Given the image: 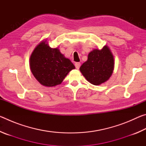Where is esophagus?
<instances>
[{"label": "esophagus", "instance_id": "obj_1", "mask_svg": "<svg viewBox=\"0 0 146 146\" xmlns=\"http://www.w3.org/2000/svg\"><path fill=\"white\" fill-rule=\"evenodd\" d=\"M75 68L77 69V70H78V69L80 68V62H76V63H75Z\"/></svg>", "mask_w": 146, "mask_h": 146}]
</instances>
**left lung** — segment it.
I'll use <instances>...</instances> for the list:
<instances>
[{"label": "left lung", "mask_w": 146, "mask_h": 146, "mask_svg": "<svg viewBox=\"0 0 146 146\" xmlns=\"http://www.w3.org/2000/svg\"><path fill=\"white\" fill-rule=\"evenodd\" d=\"M114 70V58L107 46L102 49H95L89 53L88 60L80 71L89 82L97 86L107 81Z\"/></svg>", "instance_id": "8db88e82"}]
</instances>
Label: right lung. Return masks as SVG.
I'll return each mask as SVG.
<instances>
[{"mask_svg":"<svg viewBox=\"0 0 146 146\" xmlns=\"http://www.w3.org/2000/svg\"><path fill=\"white\" fill-rule=\"evenodd\" d=\"M32 74L40 84L47 87L60 84L75 67L58 48H51L46 40L42 41L33 51L29 60Z\"/></svg>","mask_w":146,"mask_h":146,"instance_id":"add662e5","label":"right lung"}]
</instances>
